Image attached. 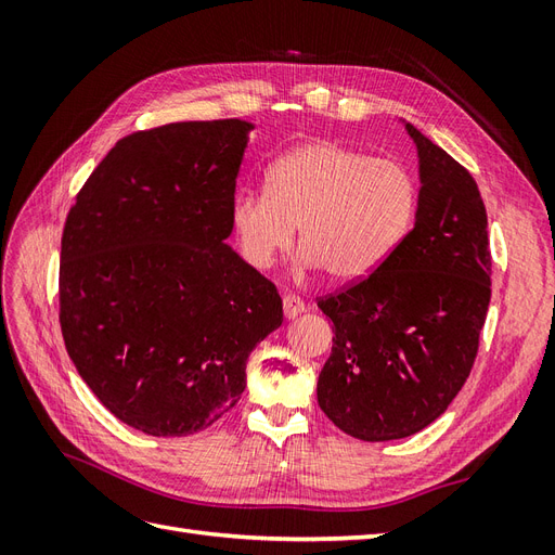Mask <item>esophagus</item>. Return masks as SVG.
Masks as SVG:
<instances>
[{"mask_svg":"<svg viewBox=\"0 0 555 555\" xmlns=\"http://www.w3.org/2000/svg\"><path fill=\"white\" fill-rule=\"evenodd\" d=\"M282 308H284V317H287V319H296L300 312H306V304L296 294L284 296Z\"/></svg>","mask_w":555,"mask_h":555,"instance_id":"34e87169","label":"esophagus"}]
</instances>
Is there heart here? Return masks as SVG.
<instances>
[{"label":"heart","instance_id":"1","mask_svg":"<svg viewBox=\"0 0 555 555\" xmlns=\"http://www.w3.org/2000/svg\"><path fill=\"white\" fill-rule=\"evenodd\" d=\"M416 208L418 184L402 164L312 141L268 166L263 194L236 196L231 224L251 268L271 266L298 227L300 261L322 266L331 280L354 282L405 241Z\"/></svg>","mask_w":555,"mask_h":555}]
</instances>
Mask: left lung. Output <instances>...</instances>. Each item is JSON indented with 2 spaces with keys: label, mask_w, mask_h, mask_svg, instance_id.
Segmentation results:
<instances>
[{
  "label": "left lung",
  "mask_w": 555,
  "mask_h": 555,
  "mask_svg": "<svg viewBox=\"0 0 555 555\" xmlns=\"http://www.w3.org/2000/svg\"><path fill=\"white\" fill-rule=\"evenodd\" d=\"M414 229L377 271L319 300L335 335L317 382L322 412L363 442L410 438L444 414L491 304L489 222L475 178L414 125Z\"/></svg>",
  "instance_id": "obj_1"
}]
</instances>
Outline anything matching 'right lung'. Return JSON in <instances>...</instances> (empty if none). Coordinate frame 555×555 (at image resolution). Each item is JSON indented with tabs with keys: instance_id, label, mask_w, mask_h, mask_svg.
Here are the masks:
<instances>
[{
	"instance_id": "1",
	"label": "right lung",
	"mask_w": 555,
	"mask_h": 555,
	"mask_svg": "<svg viewBox=\"0 0 555 555\" xmlns=\"http://www.w3.org/2000/svg\"><path fill=\"white\" fill-rule=\"evenodd\" d=\"M245 120L133 131L66 215L60 324L92 393L127 426L182 438L245 391L249 351L282 324L273 282L231 236Z\"/></svg>"
}]
</instances>
